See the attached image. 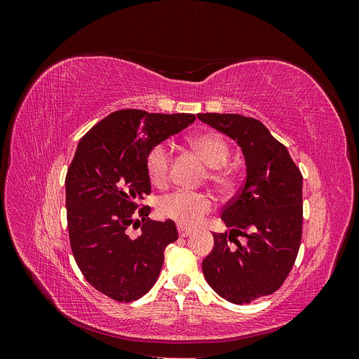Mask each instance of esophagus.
<instances>
[{
    "mask_svg": "<svg viewBox=\"0 0 359 359\" xmlns=\"http://www.w3.org/2000/svg\"><path fill=\"white\" fill-rule=\"evenodd\" d=\"M178 233L181 238H187L189 235H191V231L187 229V227H182V226H178Z\"/></svg>",
    "mask_w": 359,
    "mask_h": 359,
    "instance_id": "34e87169",
    "label": "esophagus"
}]
</instances>
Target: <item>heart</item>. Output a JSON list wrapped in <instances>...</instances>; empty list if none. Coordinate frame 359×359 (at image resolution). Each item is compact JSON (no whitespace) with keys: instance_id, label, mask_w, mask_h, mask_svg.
<instances>
[{"instance_id":"heart-1","label":"heart","mask_w":359,"mask_h":359,"mask_svg":"<svg viewBox=\"0 0 359 359\" xmlns=\"http://www.w3.org/2000/svg\"><path fill=\"white\" fill-rule=\"evenodd\" d=\"M190 145L198 151L206 165L211 166L208 180L219 189H229L233 184V170L223 163L229 157L231 147L223 135L203 132L189 139ZM172 153L166 144H157L148 151L145 169L149 181L163 187L169 180ZM214 208V199L201 191H175L163 196L157 203L160 217L175 222L182 227L198 226L203 217Z\"/></svg>"}]
</instances>
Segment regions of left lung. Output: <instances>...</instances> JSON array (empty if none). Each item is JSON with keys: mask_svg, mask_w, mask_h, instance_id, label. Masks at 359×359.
I'll list each match as a JSON object with an SVG mask.
<instances>
[{"mask_svg": "<svg viewBox=\"0 0 359 359\" xmlns=\"http://www.w3.org/2000/svg\"><path fill=\"white\" fill-rule=\"evenodd\" d=\"M198 118L236 140L247 168L244 186L222 211L229 231L212 233L214 248L202 271L222 298L248 304L274 293L295 264L302 235V175L287 148L257 119L238 114Z\"/></svg>", "mask_w": 359, "mask_h": 359, "instance_id": "1", "label": "left lung"}]
</instances>
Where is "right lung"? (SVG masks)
Returning <instances> with one entry per match:
<instances>
[{
    "label": "right lung",
    "mask_w": 359,
    "mask_h": 359,
    "mask_svg": "<svg viewBox=\"0 0 359 359\" xmlns=\"http://www.w3.org/2000/svg\"><path fill=\"white\" fill-rule=\"evenodd\" d=\"M191 114L116 111L83 135L66 177L70 245L85 280L119 302H132L154 286L165 248L178 240L172 220L154 222L137 201L151 193L148 151L189 127ZM143 224L140 225V223ZM141 226L132 238L128 229Z\"/></svg>",
    "instance_id": "1"
}]
</instances>
